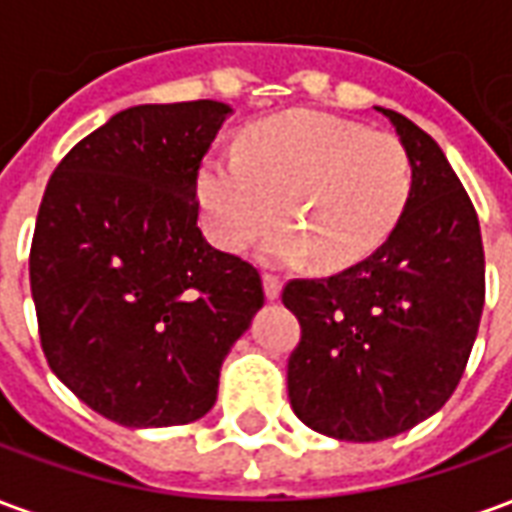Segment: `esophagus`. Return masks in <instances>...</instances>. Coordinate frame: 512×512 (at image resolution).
<instances>
[{
    "label": "esophagus",
    "mask_w": 512,
    "mask_h": 512,
    "mask_svg": "<svg viewBox=\"0 0 512 512\" xmlns=\"http://www.w3.org/2000/svg\"><path fill=\"white\" fill-rule=\"evenodd\" d=\"M263 290H266L268 301L279 299V293H282V282H279V277H274V274H263Z\"/></svg>",
    "instance_id": "esophagus-1"
}]
</instances>
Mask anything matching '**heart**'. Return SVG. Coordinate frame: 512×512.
Segmentation results:
<instances>
[{"label":"heart","mask_w":512,"mask_h":512,"mask_svg":"<svg viewBox=\"0 0 512 512\" xmlns=\"http://www.w3.org/2000/svg\"><path fill=\"white\" fill-rule=\"evenodd\" d=\"M414 191L403 142L323 112H285L257 123L241 153L205 158L197 200L211 241L244 252L266 238L263 257L299 266L310 257L337 271L373 255L392 235Z\"/></svg>","instance_id":"b5f03b06"}]
</instances>
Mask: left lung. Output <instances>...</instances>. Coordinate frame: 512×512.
<instances>
[{
  "label": "left lung",
  "instance_id": "left-lung-1",
  "mask_svg": "<svg viewBox=\"0 0 512 512\" xmlns=\"http://www.w3.org/2000/svg\"><path fill=\"white\" fill-rule=\"evenodd\" d=\"M389 117L414 164V191L392 235L356 266L290 279L282 301L301 323L288 397L307 428L381 441L433 417L461 381L485 301L480 222L441 147Z\"/></svg>",
  "mask_w": 512,
  "mask_h": 512
}]
</instances>
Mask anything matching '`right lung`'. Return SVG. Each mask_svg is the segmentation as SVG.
Here are the masks:
<instances>
[{
    "label": "right lung",
    "mask_w": 512,
    "mask_h": 512,
    "mask_svg": "<svg viewBox=\"0 0 512 512\" xmlns=\"http://www.w3.org/2000/svg\"><path fill=\"white\" fill-rule=\"evenodd\" d=\"M233 109L142 104L54 169L29 252L43 354L82 403L126 428L208 414L219 370L263 307L255 266L197 227V172Z\"/></svg>",
    "instance_id": "obj_1"
}]
</instances>
